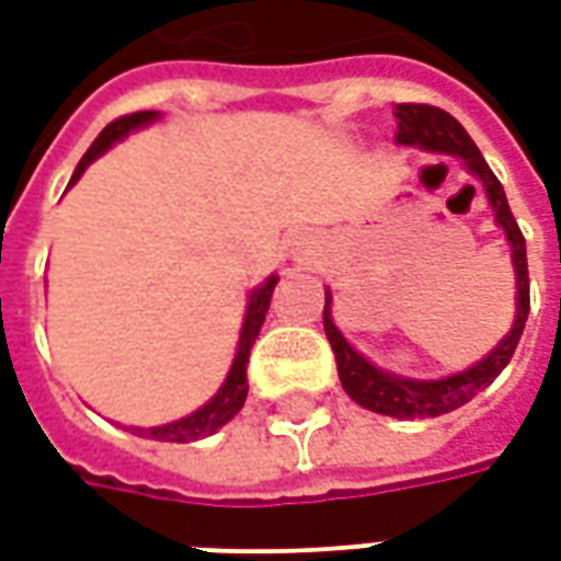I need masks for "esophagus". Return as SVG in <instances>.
<instances>
[{
  "mask_svg": "<svg viewBox=\"0 0 561 561\" xmlns=\"http://www.w3.org/2000/svg\"><path fill=\"white\" fill-rule=\"evenodd\" d=\"M313 244H317V241L310 239V236H305V232H301V236H296V239H293V244H289V253H293V260H296V263H305V260H310V253H313Z\"/></svg>",
  "mask_w": 561,
  "mask_h": 561,
  "instance_id": "34e87169",
  "label": "esophagus"
}]
</instances>
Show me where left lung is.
Instances as JSON below:
<instances>
[{"mask_svg": "<svg viewBox=\"0 0 561 561\" xmlns=\"http://www.w3.org/2000/svg\"><path fill=\"white\" fill-rule=\"evenodd\" d=\"M398 116V142L400 146H419L424 151H439V154H457L466 163V170L481 179L488 203L493 206L496 224L505 230V239L511 244V263H514V275H517V317L514 325L502 337V341L484 355L478 365L460 374L445 376V379H407V376L388 374L382 367L367 362L365 355L355 353L346 343L337 325L331 322V293L325 289V310H322V325H325V337H329L334 358H337V376H341L343 391L370 412L379 415H391V419H436L445 412L463 407L476 398L481 388H488L496 379L511 355L520 343V334L526 329V317H529V265H526V239H523L517 220L511 215L505 191L499 185V179L484 161V154L478 151L472 137L466 134L463 125L431 104H398L394 110Z\"/></svg>", "mask_w": 561, "mask_h": 561, "instance_id": "1", "label": "left lung"}]
</instances>
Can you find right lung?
Returning <instances> with one entry per match:
<instances>
[{
    "label": "right lung",
    "mask_w": 561,
    "mask_h": 561,
    "mask_svg": "<svg viewBox=\"0 0 561 561\" xmlns=\"http://www.w3.org/2000/svg\"><path fill=\"white\" fill-rule=\"evenodd\" d=\"M161 113L154 110H140V113H130V116H122L116 122H110L107 128L98 134V140L89 146L77 170L71 175V185L83 175V170L89 163L101 158L104 151L118 142L122 137H128L130 130L149 125ZM277 277H265L263 286H256L251 293V301H248V313H244V325H241L239 350H236V358H232V367L224 386L218 388V394L203 403L199 410L185 415V419L170 421V424H161V427H130L137 436H146V439H158V443H194V439H203V436H211V433L224 427L232 415H239V410L244 407V398H248V358H251V346L256 341V334L263 329L265 313H268V305H272V293H275Z\"/></svg>",
    "instance_id": "1"
}]
</instances>
